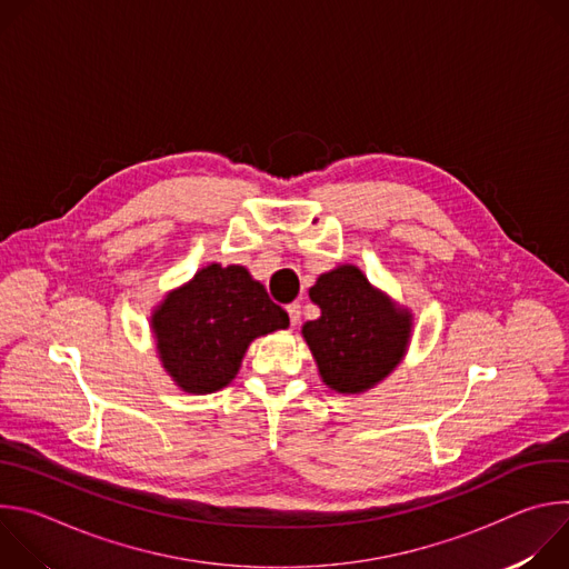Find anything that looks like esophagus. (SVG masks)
Returning <instances> with one entry per match:
<instances>
[{"label":"esophagus","instance_id":"1","mask_svg":"<svg viewBox=\"0 0 569 569\" xmlns=\"http://www.w3.org/2000/svg\"><path fill=\"white\" fill-rule=\"evenodd\" d=\"M286 310H288L290 323H292V327H297V323H299V317H301V303H299V301H295V303H290Z\"/></svg>","mask_w":569,"mask_h":569}]
</instances>
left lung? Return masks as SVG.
Segmentation results:
<instances>
[{
    "mask_svg": "<svg viewBox=\"0 0 569 569\" xmlns=\"http://www.w3.org/2000/svg\"><path fill=\"white\" fill-rule=\"evenodd\" d=\"M321 317L301 336L321 380L340 393H360L385 380L410 345L412 312L376 290L356 266L323 272L310 288Z\"/></svg>",
    "mask_w": 569,
    "mask_h": 569,
    "instance_id": "left-lung-1",
    "label": "left lung"
}]
</instances>
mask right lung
Returning a JSON list of instances; mask_svg holds the SVG:
<instances>
[{"label": "right lung", "mask_w": 569, "mask_h": 569, "mask_svg": "<svg viewBox=\"0 0 569 569\" xmlns=\"http://www.w3.org/2000/svg\"><path fill=\"white\" fill-rule=\"evenodd\" d=\"M288 323V312L268 297L263 283L242 266L220 263L198 270L150 317L161 367L187 393L227 387L248 347Z\"/></svg>", "instance_id": "obj_1"}]
</instances>
